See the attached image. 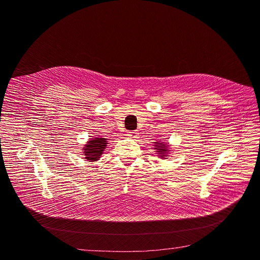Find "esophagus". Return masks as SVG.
I'll return each instance as SVG.
<instances>
[{
  "instance_id": "34e87169",
  "label": "esophagus",
  "mask_w": 260,
  "mask_h": 260,
  "mask_svg": "<svg viewBox=\"0 0 260 260\" xmlns=\"http://www.w3.org/2000/svg\"><path fill=\"white\" fill-rule=\"evenodd\" d=\"M138 135H139V133L136 132V131H134V132H128V133H127V136H128V137H131L132 139H137V138H138Z\"/></svg>"
}]
</instances>
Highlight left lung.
I'll return each mask as SVG.
<instances>
[{"instance_id": "obj_1", "label": "left lung", "mask_w": 260, "mask_h": 260, "mask_svg": "<svg viewBox=\"0 0 260 260\" xmlns=\"http://www.w3.org/2000/svg\"><path fill=\"white\" fill-rule=\"evenodd\" d=\"M154 143V149L157 151L159 158L160 159H167L169 152L171 151V149L169 148L170 145L167 142H163V141H157L153 142Z\"/></svg>"}]
</instances>
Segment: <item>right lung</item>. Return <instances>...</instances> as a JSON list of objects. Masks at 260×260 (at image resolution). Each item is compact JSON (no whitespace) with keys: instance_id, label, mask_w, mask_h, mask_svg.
<instances>
[{"instance_id":"add662e5","label":"right lung","mask_w":260,"mask_h":260,"mask_svg":"<svg viewBox=\"0 0 260 260\" xmlns=\"http://www.w3.org/2000/svg\"><path fill=\"white\" fill-rule=\"evenodd\" d=\"M108 141L106 138L101 137H95L91 138V139L86 142L82 147V153L84 158L88 162H96L98 161L101 155L105 151L106 147L108 146Z\"/></svg>"}]
</instances>
